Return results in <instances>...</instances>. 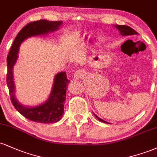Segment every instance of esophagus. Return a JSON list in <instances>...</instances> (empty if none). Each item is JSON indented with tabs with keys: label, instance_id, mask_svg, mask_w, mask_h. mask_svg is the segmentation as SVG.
Instances as JSON below:
<instances>
[{
	"label": "esophagus",
	"instance_id": "esophagus-1",
	"mask_svg": "<svg viewBox=\"0 0 157 157\" xmlns=\"http://www.w3.org/2000/svg\"><path fill=\"white\" fill-rule=\"evenodd\" d=\"M83 75H84V71H82V69H79L75 73V75H74V77H75V79H76V80H80V79L82 78V76H83Z\"/></svg>",
	"mask_w": 157,
	"mask_h": 157
}]
</instances>
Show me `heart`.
I'll use <instances>...</instances> for the list:
<instances>
[{
  "instance_id": "heart-1",
  "label": "heart",
  "mask_w": 157,
  "mask_h": 157,
  "mask_svg": "<svg viewBox=\"0 0 157 157\" xmlns=\"http://www.w3.org/2000/svg\"><path fill=\"white\" fill-rule=\"evenodd\" d=\"M76 39H77V41L78 43H82V41H83V38H82V35H77Z\"/></svg>"
}]
</instances>
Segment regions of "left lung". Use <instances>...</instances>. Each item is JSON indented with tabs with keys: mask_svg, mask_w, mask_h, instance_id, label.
Returning <instances> with one entry per match:
<instances>
[{
	"mask_svg": "<svg viewBox=\"0 0 157 157\" xmlns=\"http://www.w3.org/2000/svg\"><path fill=\"white\" fill-rule=\"evenodd\" d=\"M114 27L118 30L119 32H120V34L122 36H129V35H138L137 32H136L134 29H133L132 28H131V27L128 26H124V25H114ZM94 116L97 118V120H100V122L110 124L109 122H106V121H105V120H102L101 118L98 117H97L95 113H94Z\"/></svg>",
	"mask_w": 157,
	"mask_h": 157,
	"instance_id": "left-lung-1",
	"label": "left lung"
}]
</instances>
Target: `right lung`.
I'll return each instance as SVG.
<instances>
[{
    "mask_svg": "<svg viewBox=\"0 0 157 157\" xmlns=\"http://www.w3.org/2000/svg\"><path fill=\"white\" fill-rule=\"evenodd\" d=\"M62 24L63 21H49L46 20L28 23L16 36L7 56L6 82L12 104L24 117L40 123H55L62 118L64 112L66 89L70 82L66 76V72L61 71L56 74L51 92L46 101L38 105L26 106L21 104L16 98L13 68L18 58L17 54L20 46L25 40L35 36L48 35L57 31Z\"/></svg>",
    "mask_w": 157,
    "mask_h": 157,
    "instance_id": "obj_1",
    "label": "right lung"
}]
</instances>
